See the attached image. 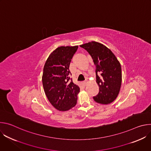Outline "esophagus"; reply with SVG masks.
<instances>
[{
    "label": "esophagus",
    "instance_id": "obj_1",
    "mask_svg": "<svg viewBox=\"0 0 151 151\" xmlns=\"http://www.w3.org/2000/svg\"><path fill=\"white\" fill-rule=\"evenodd\" d=\"M88 81L87 80H85V81H83V82H82V84H83V86H86V85L87 84V83H88Z\"/></svg>",
    "mask_w": 151,
    "mask_h": 151
}]
</instances>
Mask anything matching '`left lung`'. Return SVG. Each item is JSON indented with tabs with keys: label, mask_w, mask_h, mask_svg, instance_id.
Segmentation results:
<instances>
[{
	"label": "left lung",
	"mask_w": 151,
	"mask_h": 151,
	"mask_svg": "<svg viewBox=\"0 0 151 151\" xmlns=\"http://www.w3.org/2000/svg\"><path fill=\"white\" fill-rule=\"evenodd\" d=\"M80 47L91 56L96 66L98 94L93 99L101 104H109L117 97L121 86V64L114 53L100 43L93 41Z\"/></svg>",
	"instance_id": "8db88e82"
}]
</instances>
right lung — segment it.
<instances>
[{
	"label": "right lung",
	"mask_w": 151,
	"mask_h": 151,
	"mask_svg": "<svg viewBox=\"0 0 151 151\" xmlns=\"http://www.w3.org/2000/svg\"><path fill=\"white\" fill-rule=\"evenodd\" d=\"M78 46L60 47L48 57L44 67L42 84L51 104L60 111H66L77 103L80 88L70 78L69 66Z\"/></svg>",
	"instance_id": "obj_1"
}]
</instances>
